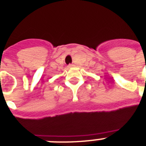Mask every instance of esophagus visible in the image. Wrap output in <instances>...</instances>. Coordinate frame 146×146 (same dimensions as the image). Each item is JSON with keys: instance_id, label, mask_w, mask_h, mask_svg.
Listing matches in <instances>:
<instances>
[{"instance_id": "34e87169", "label": "esophagus", "mask_w": 146, "mask_h": 146, "mask_svg": "<svg viewBox=\"0 0 146 146\" xmlns=\"http://www.w3.org/2000/svg\"><path fill=\"white\" fill-rule=\"evenodd\" d=\"M73 66H74V65H73V64H69L68 66V68H73Z\"/></svg>"}]
</instances>
